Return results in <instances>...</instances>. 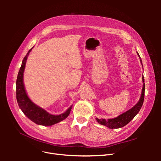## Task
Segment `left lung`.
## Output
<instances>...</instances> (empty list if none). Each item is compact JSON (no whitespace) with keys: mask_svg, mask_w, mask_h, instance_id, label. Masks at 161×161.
<instances>
[{"mask_svg":"<svg viewBox=\"0 0 161 161\" xmlns=\"http://www.w3.org/2000/svg\"><path fill=\"white\" fill-rule=\"evenodd\" d=\"M137 54L140 58V60L141 64L142 66V60H141L140 56L139 55L138 52H137ZM143 67V66H142ZM142 82H144V76L142 75ZM144 91H145V84L143 83L142 92H141V96L140 97V99L138 101V103H136L134 107H132L131 109L128 110L127 111L124 112L122 114L118 115L115 118L111 119H98L96 118V120L97 121L99 124L105 125L109 129H118L122 128L125 125H127L131 120H132L134 117L138 114L141 108L143 105L144 99Z\"/></svg>","mask_w":161,"mask_h":161,"instance_id":"obj_1","label":"left lung"}]
</instances>
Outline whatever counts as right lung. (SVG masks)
<instances>
[{"mask_svg":"<svg viewBox=\"0 0 161 161\" xmlns=\"http://www.w3.org/2000/svg\"><path fill=\"white\" fill-rule=\"evenodd\" d=\"M33 48V47L29 50L25 58H23L21 66L18 73L16 82L17 101L19 108L21 109L23 113L33 122L37 125L50 126L65 119L69 115L72 105L64 113L57 115H52L48 113L44 109L34 103L28 97L23 82V73L25 70L27 57Z\"/></svg>","mask_w":161,"mask_h":161,"instance_id":"right-lung-1","label":"right lung"}]
</instances>
